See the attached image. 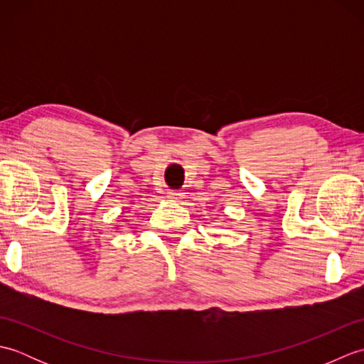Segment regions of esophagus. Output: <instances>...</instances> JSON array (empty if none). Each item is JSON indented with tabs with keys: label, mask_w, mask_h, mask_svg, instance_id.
I'll return each instance as SVG.
<instances>
[{
	"label": "esophagus",
	"mask_w": 364,
	"mask_h": 364,
	"mask_svg": "<svg viewBox=\"0 0 364 364\" xmlns=\"http://www.w3.org/2000/svg\"><path fill=\"white\" fill-rule=\"evenodd\" d=\"M168 198H173V200H178L183 197V192H178V191H168Z\"/></svg>",
	"instance_id": "34e87169"
}]
</instances>
